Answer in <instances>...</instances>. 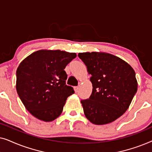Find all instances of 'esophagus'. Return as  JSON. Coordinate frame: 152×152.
I'll list each match as a JSON object with an SVG mask.
<instances>
[{
  "instance_id": "1",
  "label": "esophagus",
  "mask_w": 152,
  "mask_h": 152,
  "mask_svg": "<svg viewBox=\"0 0 152 152\" xmlns=\"http://www.w3.org/2000/svg\"><path fill=\"white\" fill-rule=\"evenodd\" d=\"M74 89H75V91L76 93H77L79 91V86H75L74 87Z\"/></svg>"
}]
</instances>
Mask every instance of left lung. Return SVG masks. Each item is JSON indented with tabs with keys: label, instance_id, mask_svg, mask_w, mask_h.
I'll use <instances>...</instances> for the list:
<instances>
[{
	"label": "left lung",
	"instance_id": "8db88e82",
	"mask_svg": "<svg viewBox=\"0 0 152 152\" xmlns=\"http://www.w3.org/2000/svg\"><path fill=\"white\" fill-rule=\"evenodd\" d=\"M78 57L91 75L93 91L82 99L87 119L95 124L113 122L129 107L138 89L136 73L129 64L111 54L79 53Z\"/></svg>",
	"mask_w": 152,
	"mask_h": 152
}]
</instances>
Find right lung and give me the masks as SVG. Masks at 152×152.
Instances as JSON below:
<instances>
[{
    "mask_svg": "<svg viewBox=\"0 0 152 152\" xmlns=\"http://www.w3.org/2000/svg\"><path fill=\"white\" fill-rule=\"evenodd\" d=\"M77 57L73 53L41 50L19 64L16 91L26 109L35 118L53 121L61 115L67 97L75 93L66 84L64 68Z\"/></svg>",
    "mask_w": 152,
    "mask_h": 152,
    "instance_id": "1",
    "label": "right lung"
}]
</instances>
